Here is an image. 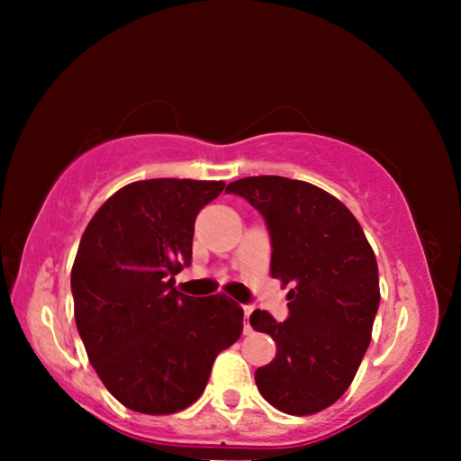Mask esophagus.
Returning a JSON list of instances; mask_svg holds the SVG:
<instances>
[{
    "label": "esophagus",
    "instance_id": "esophagus-1",
    "mask_svg": "<svg viewBox=\"0 0 461 461\" xmlns=\"http://www.w3.org/2000/svg\"><path fill=\"white\" fill-rule=\"evenodd\" d=\"M254 311V307L252 305H244V315H246V321H244V333H249L252 331V327H249V321H248V317H249V313H252Z\"/></svg>",
    "mask_w": 461,
    "mask_h": 461
}]
</instances>
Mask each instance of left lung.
Returning <instances> with one entry per match:
<instances>
[{
	"instance_id": "1",
	"label": "left lung",
	"mask_w": 461,
	"mask_h": 461,
	"mask_svg": "<svg viewBox=\"0 0 461 461\" xmlns=\"http://www.w3.org/2000/svg\"><path fill=\"white\" fill-rule=\"evenodd\" d=\"M225 193L256 207L270 231V275L288 291V319L256 309L249 325L276 341L256 386L288 415H313L352 384L380 305L378 264L352 212L319 186L285 176H246Z\"/></svg>"
}]
</instances>
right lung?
<instances>
[{
  "mask_svg": "<svg viewBox=\"0 0 461 461\" xmlns=\"http://www.w3.org/2000/svg\"><path fill=\"white\" fill-rule=\"evenodd\" d=\"M221 181L150 178L113 193L85 230L71 272L77 330L105 388L144 415H170L207 386L221 349L244 330L225 294L175 288L191 264L194 220Z\"/></svg>",
  "mask_w": 461,
  "mask_h": 461,
  "instance_id": "add662e5",
  "label": "right lung"
}]
</instances>
